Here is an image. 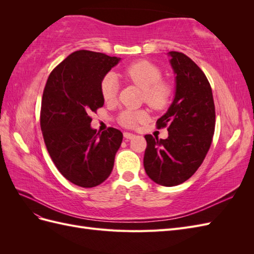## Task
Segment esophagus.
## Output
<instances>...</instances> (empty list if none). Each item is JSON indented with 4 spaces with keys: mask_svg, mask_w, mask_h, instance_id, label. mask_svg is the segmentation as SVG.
I'll use <instances>...</instances> for the list:
<instances>
[{
    "mask_svg": "<svg viewBox=\"0 0 254 254\" xmlns=\"http://www.w3.org/2000/svg\"><path fill=\"white\" fill-rule=\"evenodd\" d=\"M135 135L133 134V133H131V132H124V137L125 139H127V140H131V139H133Z\"/></svg>",
    "mask_w": 254,
    "mask_h": 254,
    "instance_id": "1",
    "label": "esophagus"
}]
</instances>
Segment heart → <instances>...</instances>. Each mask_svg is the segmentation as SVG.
<instances>
[{
  "instance_id": "obj_1",
  "label": "heart",
  "mask_w": 254,
  "mask_h": 254,
  "mask_svg": "<svg viewBox=\"0 0 254 254\" xmlns=\"http://www.w3.org/2000/svg\"><path fill=\"white\" fill-rule=\"evenodd\" d=\"M123 77L135 83L143 89L142 99L156 110L164 109L172 97V87L170 82L162 78L161 68L151 61L139 60L129 64L123 70ZM119 91V81L117 77L108 73L102 79L101 94L107 103L113 102ZM147 118L145 110H125L119 115V123L124 127H135Z\"/></svg>"
}]
</instances>
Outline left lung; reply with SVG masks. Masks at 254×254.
Wrapping results in <instances>:
<instances>
[{
    "label": "left lung",
    "mask_w": 254,
    "mask_h": 254,
    "mask_svg": "<svg viewBox=\"0 0 254 254\" xmlns=\"http://www.w3.org/2000/svg\"><path fill=\"white\" fill-rule=\"evenodd\" d=\"M176 94L157 128H167L165 140L146 134L144 168L160 186L175 187L190 179L203 162L215 130V106L206 76L183 53L170 52Z\"/></svg>",
    "instance_id": "left-lung-1"
}]
</instances>
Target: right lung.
<instances>
[{"mask_svg":"<svg viewBox=\"0 0 254 254\" xmlns=\"http://www.w3.org/2000/svg\"><path fill=\"white\" fill-rule=\"evenodd\" d=\"M121 58L80 50L51 72L43 91L40 126L47 149L65 179L94 188L110 176L123 140L119 129H92L90 114L104 106L101 82Z\"/></svg>","mask_w":254,"mask_h":254,"instance_id":"obj_1","label":"right lung"}]
</instances>
